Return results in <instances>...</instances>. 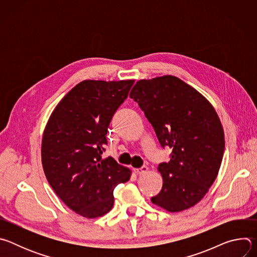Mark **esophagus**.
<instances>
[{
    "mask_svg": "<svg viewBox=\"0 0 257 257\" xmlns=\"http://www.w3.org/2000/svg\"><path fill=\"white\" fill-rule=\"evenodd\" d=\"M148 171H149V167H146V166H143V167H141V168H136V169H134V172H135L136 174H143V173L148 172Z\"/></svg>",
    "mask_w": 257,
    "mask_h": 257,
    "instance_id": "34e87169",
    "label": "esophagus"
}]
</instances>
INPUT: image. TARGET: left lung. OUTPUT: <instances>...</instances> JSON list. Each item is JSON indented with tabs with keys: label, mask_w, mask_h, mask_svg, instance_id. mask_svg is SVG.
Masks as SVG:
<instances>
[{
	"label": "left lung",
	"mask_w": 257,
	"mask_h": 257,
	"mask_svg": "<svg viewBox=\"0 0 257 257\" xmlns=\"http://www.w3.org/2000/svg\"><path fill=\"white\" fill-rule=\"evenodd\" d=\"M130 97L138 102L163 148L173 149L158 171L161 192L152 202L170 212L198 203L214 182L225 151V134L211 103L180 78L165 75L141 79Z\"/></svg>",
	"instance_id": "left-lung-1"
}]
</instances>
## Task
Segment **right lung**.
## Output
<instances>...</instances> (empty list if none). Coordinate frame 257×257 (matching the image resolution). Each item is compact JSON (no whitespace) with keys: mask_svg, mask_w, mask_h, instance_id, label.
<instances>
[{"mask_svg":"<svg viewBox=\"0 0 257 257\" xmlns=\"http://www.w3.org/2000/svg\"><path fill=\"white\" fill-rule=\"evenodd\" d=\"M134 80H84L57 104L42 140V163L50 185L73 211L95 218L112 209L114 189L131 170L101 158L105 135Z\"/></svg>","mask_w":257,"mask_h":257,"instance_id":"right-lung-1","label":"right lung"}]
</instances>
